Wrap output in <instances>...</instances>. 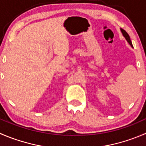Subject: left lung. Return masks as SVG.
<instances>
[{
  "label": "left lung",
  "instance_id": "left-lung-1",
  "mask_svg": "<svg viewBox=\"0 0 146 146\" xmlns=\"http://www.w3.org/2000/svg\"><path fill=\"white\" fill-rule=\"evenodd\" d=\"M121 32H122V33H123V36H124V37H125V38L126 39L127 41L128 42V43H129V44L131 45V46L133 47V45H132V43H131V38H130V36H129V35H128V34L127 33L126 31H125V30L122 29V28H121Z\"/></svg>",
  "mask_w": 146,
  "mask_h": 146
}]
</instances>
